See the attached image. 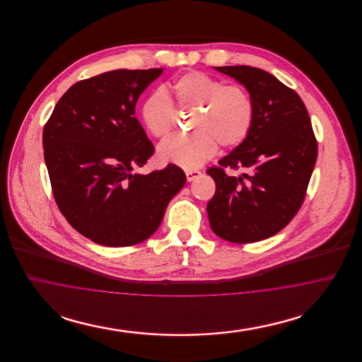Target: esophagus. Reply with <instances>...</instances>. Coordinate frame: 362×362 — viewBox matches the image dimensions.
<instances>
[{
    "mask_svg": "<svg viewBox=\"0 0 362 362\" xmlns=\"http://www.w3.org/2000/svg\"><path fill=\"white\" fill-rule=\"evenodd\" d=\"M201 175H202V173H201V171H198V170H189V171H186L187 182H192V180L198 179Z\"/></svg>",
    "mask_w": 362,
    "mask_h": 362,
    "instance_id": "1",
    "label": "esophagus"
}]
</instances>
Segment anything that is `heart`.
Masks as SVG:
<instances>
[{
	"label": "heart",
	"instance_id": "b5f03b06",
	"mask_svg": "<svg viewBox=\"0 0 362 362\" xmlns=\"http://www.w3.org/2000/svg\"><path fill=\"white\" fill-rule=\"evenodd\" d=\"M170 92L182 110H194L192 133L175 136L160 144L158 158L186 170L202 165L217 151V142L232 148L250 134L255 107L250 93L240 86L226 84L202 71H187L170 84ZM141 119L156 138L173 133L176 114L168 95L157 89L141 107Z\"/></svg>",
	"mask_w": 362,
	"mask_h": 362
}]
</instances>
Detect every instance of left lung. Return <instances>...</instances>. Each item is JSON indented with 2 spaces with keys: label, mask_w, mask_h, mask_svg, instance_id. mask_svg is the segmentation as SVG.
<instances>
[{
  "label": "left lung",
  "mask_w": 362,
  "mask_h": 362,
  "mask_svg": "<svg viewBox=\"0 0 362 362\" xmlns=\"http://www.w3.org/2000/svg\"><path fill=\"white\" fill-rule=\"evenodd\" d=\"M248 90L254 124L247 138L207 170L216 194L207 204L213 232L230 243L274 236L303 205L317 158V142L300 96L273 74L252 66L214 68ZM225 168H243L239 178Z\"/></svg>",
  "instance_id": "1"
}]
</instances>
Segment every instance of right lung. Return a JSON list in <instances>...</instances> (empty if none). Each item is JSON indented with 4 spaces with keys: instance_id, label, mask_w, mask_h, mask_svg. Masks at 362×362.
I'll return each instance as SVG.
<instances>
[{
    "instance_id": "right-lung-1",
    "label": "right lung",
    "mask_w": 362,
    "mask_h": 362,
    "mask_svg": "<svg viewBox=\"0 0 362 362\" xmlns=\"http://www.w3.org/2000/svg\"><path fill=\"white\" fill-rule=\"evenodd\" d=\"M163 69L105 71L70 86L43 129L45 161L61 213L77 232L107 247L151 238L186 183L168 164L136 173L153 155L136 114L139 95Z\"/></svg>"
}]
</instances>
